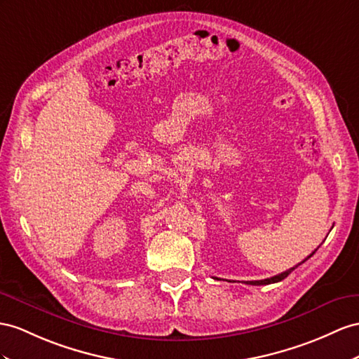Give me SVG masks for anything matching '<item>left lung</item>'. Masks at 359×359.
<instances>
[{
    "mask_svg": "<svg viewBox=\"0 0 359 359\" xmlns=\"http://www.w3.org/2000/svg\"><path fill=\"white\" fill-rule=\"evenodd\" d=\"M316 253V250L314 252H312L309 256H308V258H305V259H303L299 265H302L303 262H305V261H308L309 258H311V256L312 255H314ZM299 265H296V267H292V269H290V270H287V271H283V273H280V274H276V276H273V278H269V279H262V280H249V282H245V283H249V285H269V283H276V282H280V280H283L285 278H287V276L292 271V270H296L297 267H299Z\"/></svg>",
    "mask_w": 359,
    "mask_h": 359,
    "instance_id": "8db88e82",
    "label": "left lung"
}]
</instances>
